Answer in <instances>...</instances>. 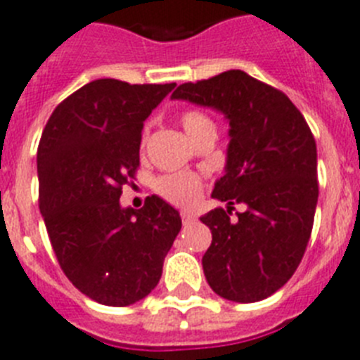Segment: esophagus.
I'll list each match as a JSON object with an SVG mask.
<instances>
[{
  "instance_id": "34e87169",
  "label": "esophagus",
  "mask_w": 360,
  "mask_h": 360,
  "mask_svg": "<svg viewBox=\"0 0 360 360\" xmlns=\"http://www.w3.org/2000/svg\"><path fill=\"white\" fill-rule=\"evenodd\" d=\"M181 219H183V225H192L198 217L192 212H188V210H183V212H181Z\"/></svg>"
}]
</instances>
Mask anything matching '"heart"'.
Instances as JSON below:
<instances>
[{"mask_svg": "<svg viewBox=\"0 0 360 360\" xmlns=\"http://www.w3.org/2000/svg\"><path fill=\"white\" fill-rule=\"evenodd\" d=\"M179 120L181 126L185 128L186 134L194 141L203 131L214 128L212 119L199 110H185L179 115ZM144 141H146V135L143 137V146ZM153 188L168 203L186 207V205H192L199 198L203 183H201L198 175L188 174V172H172V174L159 175L155 183H153Z\"/></svg>", "mask_w": 360, "mask_h": 360, "instance_id": "obj_1", "label": "heart"}]
</instances>
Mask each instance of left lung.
Listing matches in <instances>:
<instances>
[{"instance_id":"left-lung-1","label":"left lung","mask_w":360,"mask_h":360,"mask_svg":"<svg viewBox=\"0 0 360 360\" xmlns=\"http://www.w3.org/2000/svg\"><path fill=\"white\" fill-rule=\"evenodd\" d=\"M174 98L223 111L231 124L226 172L201 217L212 232L203 256L208 285L232 302L271 297L295 274L319 201L316 144L304 115L276 87L240 69L181 84ZM248 210L231 218L233 205Z\"/></svg>"}]
</instances>
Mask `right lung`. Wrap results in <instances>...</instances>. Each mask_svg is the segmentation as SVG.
<instances>
[{"instance_id":"right-lung-1","label":"right lung","mask_w":360,"mask_h":360,"mask_svg":"<svg viewBox=\"0 0 360 360\" xmlns=\"http://www.w3.org/2000/svg\"><path fill=\"white\" fill-rule=\"evenodd\" d=\"M175 84L101 78L63 98L38 144V205L63 274L104 306L152 292L181 231L179 212L150 195L120 208L139 170L143 122Z\"/></svg>"}]
</instances>
